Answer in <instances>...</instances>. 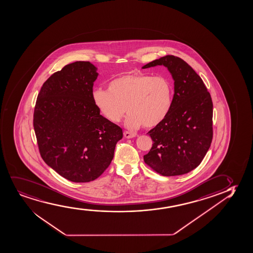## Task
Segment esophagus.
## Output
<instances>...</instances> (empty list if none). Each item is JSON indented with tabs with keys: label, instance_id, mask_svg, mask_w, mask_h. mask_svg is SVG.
Wrapping results in <instances>:
<instances>
[{
	"label": "esophagus",
	"instance_id": "34e87169",
	"mask_svg": "<svg viewBox=\"0 0 253 253\" xmlns=\"http://www.w3.org/2000/svg\"><path fill=\"white\" fill-rule=\"evenodd\" d=\"M124 137L126 138H132L136 137V134L132 133V132H130V131H124Z\"/></svg>",
	"mask_w": 253,
	"mask_h": 253
}]
</instances>
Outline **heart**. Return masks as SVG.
<instances>
[{
  "instance_id": "1",
  "label": "heart",
  "mask_w": 253,
  "mask_h": 253,
  "mask_svg": "<svg viewBox=\"0 0 253 253\" xmlns=\"http://www.w3.org/2000/svg\"><path fill=\"white\" fill-rule=\"evenodd\" d=\"M173 96L168 78L136 73L111 80L108 90L96 88L91 92L94 105L109 122H118L126 111L129 112L125 125L131 129L161 124L169 114Z\"/></svg>"
}]
</instances>
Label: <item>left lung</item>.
Returning a JSON list of instances; mask_svg holds the SVG:
<instances>
[{
	"label": "left lung",
	"instance_id": "left-lung-1",
	"mask_svg": "<svg viewBox=\"0 0 253 253\" xmlns=\"http://www.w3.org/2000/svg\"><path fill=\"white\" fill-rule=\"evenodd\" d=\"M164 66L174 81L173 105L161 124L148 132L153 141L144 163L163 176L182 175L201 163L213 138L211 94L186 61L166 55L142 67Z\"/></svg>",
	"mask_w": 253,
	"mask_h": 253
}]
</instances>
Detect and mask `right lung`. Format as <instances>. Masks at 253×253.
Listing matches in <instances>:
<instances>
[{
	"mask_svg": "<svg viewBox=\"0 0 253 253\" xmlns=\"http://www.w3.org/2000/svg\"><path fill=\"white\" fill-rule=\"evenodd\" d=\"M97 68L89 61L65 66L45 81L33 126L45 163L73 182H90L114 158L122 128L100 115L91 98Z\"/></svg>",
	"mask_w": 253,
	"mask_h": 253,
	"instance_id": "add662e5",
	"label": "right lung"
}]
</instances>
